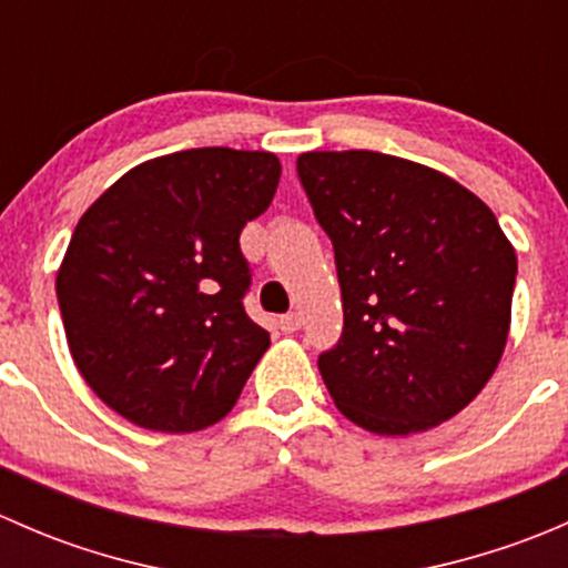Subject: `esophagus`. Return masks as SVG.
<instances>
[{"mask_svg":"<svg viewBox=\"0 0 568 568\" xmlns=\"http://www.w3.org/2000/svg\"><path fill=\"white\" fill-rule=\"evenodd\" d=\"M280 329L285 332V335H291V332H296L302 326V316L300 313H285V316H280Z\"/></svg>","mask_w":568,"mask_h":568,"instance_id":"esophagus-1","label":"esophagus"}]
</instances>
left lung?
Here are the masks:
<instances>
[{
	"mask_svg": "<svg viewBox=\"0 0 568 568\" xmlns=\"http://www.w3.org/2000/svg\"><path fill=\"white\" fill-rule=\"evenodd\" d=\"M296 175L335 250L343 332L318 371L374 434L426 432L475 398L503 357L517 255L454 178L374 151H313Z\"/></svg>",
	"mask_w": 568,
	"mask_h": 568,
	"instance_id": "8db88e82",
	"label": "left lung"
}]
</instances>
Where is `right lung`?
Masks as SVG:
<instances>
[{
  "instance_id": "obj_1",
  "label": "right lung",
  "mask_w": 568,
  "mask_h": 568,
  "mask_svg": "<svg viewBox=\"0 0 568 568\" xmlns=\"http://www.w3.org/2000/svg\"><path fill=\"white\" fill-rule=\"evenodd\" d=\"M266 151L192 148L129 170L84 211L57 272L73 363L125 420L168 434L222 420L268 348L244 311V225L272 203Z\"/></svg>"
}]
</instances>
